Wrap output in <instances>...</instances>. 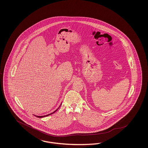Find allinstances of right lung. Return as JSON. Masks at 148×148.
<instances>
[{
	"label": "right lung",
	"mask_w": 148,
	"mask_h": 148,
	"mask_svg": "<svg viewBox=\"0 0 148 148\" xmlns=\"http://www.w3.org/2000/svg\"><path fill=\"white\" fill-rule=\"evenodd\" d=\"M61 104H62V103H61ZM61 105H60V106H61ZM60 107H59V108H60ZM58 108L57 109V110H55L54 112H53V113H50V114H47V115H45V116H37V117H38V118H43V117H45V116H49V115H50V114H53L54 113H55V112H56V111L58 110V108Z\"/></svg>",
	"instance_id": "add662e5"
}]
</instances>
